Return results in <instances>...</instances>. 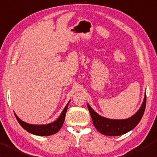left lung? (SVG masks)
Instances as JSON below:
<instances>
[{
  "label": "left lung",
  "instance_id": "obj_1",
  "mask_svg": "<svg viewBox=\"0 0 157 157\" xmlns=\"http://www.w3.org/2000/svg\"><path fill=\"white\" fill-rule=\"evenodd\" d=\"M147 95H144V101L139 110L132 116L126 119H110L100 116L87 103L94 126L102 134L111 136H118L128 133L135 128L140 122L146 108Z\"/></svg>",
  "mask_w": 157,
  "mask_h": 157
}]
</instances>
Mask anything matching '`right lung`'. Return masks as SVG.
<instances>
[{"label": "right lung", "mask_w": 157, "mask_h": 157, "mask_svg": "<svg viewBox=\"0 0 157 157\" xmlns=\"http://www.w3.org/2000/svg\"><path fill=\"white\" fill-rule=\"evenodd\" d=\"M70 100H69V102L67 104L65 107H64V110H62V112L60 114L57 120L54 122L50 123L48 124L44 125H36V124H30L28 123L24 122L22 120L18 118L15 113V116L16 119H17L18 122L19 123V124L24 128L25 130L28 131V132L32 133V134L36 135V136H47L53 135L54 133H57L59 131V129L62 128V125L64 124V119H65V116L67 110V108L70 103Z\"/></svg>", "instance_id": "1"}]
</instances>
